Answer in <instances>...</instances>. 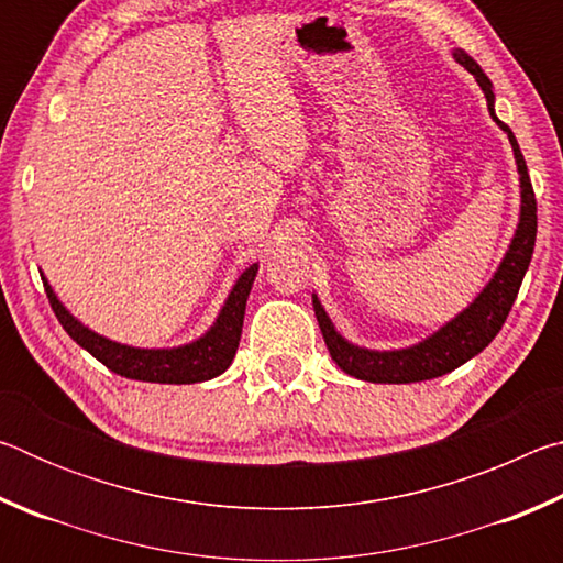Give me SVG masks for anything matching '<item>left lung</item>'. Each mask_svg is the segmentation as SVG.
<instances>
[{"label":"left lung","mask_w":563,"mask_h":563,"mask_svg":"<svg viewBox=\"0 0 563 563\" xmlns=\"http://www.w3.org/2000/svg\"><path fill=\"white\" fill-rule=\"evenodd\" d=\"M454 59L460 62L466 71H470L476 84H479L484 97H487L489 117L497 121V126L507 133L509 144L514 148V158H517L519 170V188H521V211L519 223L514 238L509 243V251L504 253L497 273L492 280L484 285V290L466 305L460 316L452 318L446 325H442L430 338H424L417 345H409L402 350H367L360 345H352L332 325L325 308H322L318 295L312 292V308H316V318L325 345L330 350V357L338 362L342 373H347L365 383H385V385H407V383H422V379L442 377L452 373L466 360L489 345L501 330L504 320H507L517 292L521 288L523 275L531 263L533 241H537V198H533V188L529 180L527 161H523L517 139H514L511 129L507 123L497 119L494 113V91L489 76L482 71L470 54L462 49H454Z\"/></svg>","instance_id":"8db88e82"}]
</instances>
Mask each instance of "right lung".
Masks as SVG:
<instances>
[{"mask_svg":"<svg viewBox=\"0 0 563 563\" xmlns=\"http://www.w3.org/2000/svg\"><path fill=\"white\" fill-rule=\"evenodd\" d=\"M255 273H258V263H253L251 268L241 273V278L235 280L233 290L228 292L221 312L211 328H208L201 338L188 342V345L178 347H131L113 342L109 338L99 335V332L89 330L84 322L76 320L69 310L64 308L62 300L56 298L52 285L44 280L46 298L54 310L56 320L62 322V328L69 332V338L81 345L87 352H91L101 365H107L111 373L129 379H141V383H158V385H194L206 383L223 375L235 357L238 342H241L243 332V316H245V302L251 295Z\"/></svg>","mask_w":563,"mask_h":563,"instance_id":"add662e5","label":"right lung"}]
</instances>
